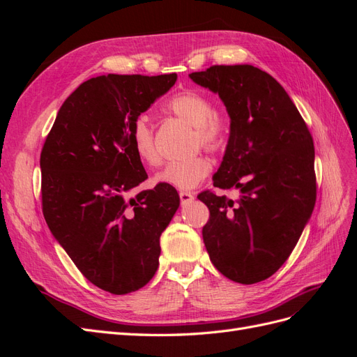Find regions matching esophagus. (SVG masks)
<instances>
[{
  "label": "esophagus",
  "instance_id": "esophagus-1",
  "mask_svg": "<svg viewBox=\"0 0 357 357\" xmlns=\"http://www.w3.org/2000/svg\"><path fill=\"white\" fill-rule=\"evenodd\" d=\"M178 197H180V201H181L183 205H186V204H189V202H192L193 199H195V197H193V193H190V192H180Z\"/></svg>",
  "mask_w": 357,
  "mask_h": 357
}]
</instances>
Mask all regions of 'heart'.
<instances>
[{
    "label": "heart",
    "mask_w": 357,
    "mask_h": 357,
    "mask_svg": "<svg viewBox=\"0 0 357 357\" xmlns=\"http://www.w3.org/2000/svg\"><path fill=\"white\" fill-rule=\"evenodd\" d=\"M162 110L190 125L195 131L193 143L208 152L218 153L226 147L231 135V122L225 114L214 112V104L207 95L198 91H181L162 104ZM129 139L135 155L143 164L155 167L159 164V153L155 144V129L146 114L137 116L129 128ZM211 160L205 156H193L186 160L169 162L159 171L155 180L160 185L178 190H192L208 177Z\"/></svg>",
    "instance_id": "obj_1"
}]
</instances>
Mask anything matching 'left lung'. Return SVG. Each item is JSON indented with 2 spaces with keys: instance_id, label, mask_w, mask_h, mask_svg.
<instances>
[{
  "instance_id": "left-lung-1",
  "label": "left lung",
  "mask_w": 357,
  "mask_h": 357,
  "mask_svg": "<svg viewBox=\"0 0 357 357\" xmlns=\"http://www.w3.org/2000/svg\"><path fill=\"white\" fill-rule=\"evenodd\" d=\"M189 77L218 93L231 119L213 185L240 192L236 201L198 195L210 210L205 248L225 277L259 283L287 261L314 208L312 137L283 86L262 70L213 66Z\"/></svg>"
}]
</instances>
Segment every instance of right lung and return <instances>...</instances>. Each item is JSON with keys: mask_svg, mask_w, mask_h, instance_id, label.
<instances>
[{"mask_svg": "<svg viewBox=\"0 0 357 357\" xmlns=\"http://www.w3.org/2000/svg\"><path fill=\"white\" fill-rule=\"evenodd\" d=\"M177 74H109L82 83L58 112L40 156L43 214L55 240L92 284L113 295L146 286L160 234L176 214L174 188L131 197L147 178L129 128Z\"/></svg>", "mask_w": 357, "mask_h": 357, "instance_id": "add662e5", "label": "right lung"}]
</instances>
